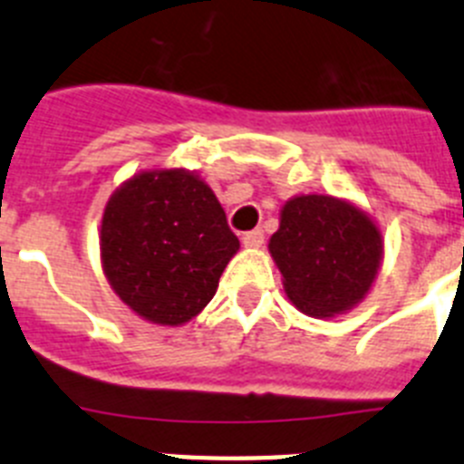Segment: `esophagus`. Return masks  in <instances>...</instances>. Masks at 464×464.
<instances>
[{
  "mask_svg": "<svg viewBox=\"0 0 464 464\" xmlns=\"http://www.w3.org/2000/svg\"><path fill=\"white\" fill-rule=\"evenodd\" d=\"M241 241H244L246 248H260V246L265 244V232H262V229H251V232H244Z\"/></svg>",
  "mask_w": 464,
  "mask_h": 464,
  "instance_id": "obj_1",
  "label": "esophagus"
}]
</instances>
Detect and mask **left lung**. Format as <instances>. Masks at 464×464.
<instances>
[{"mask_svg": "<svg viewBox=\"0 0 464 464\" xmlns=\"http://www.w3.org/2000/svg\"><path fill=\"white\" fill-rule=\"evenodd\" d=\"M269 253L290 302L314 318H334L370 295L383 235L370 213L348 199L295 195L283 204Z\"/></svg>", "mask_w": 464, "mask_h": 464, "instance_id": "1", "label": "left lung"}]
</instances>
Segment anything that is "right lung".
<instances>
[{
  "mask_svg": "<svg viewBox=\"0 0 464 464\" xmlns=\"http://www.w3.org/2000/svg\"><path fill=\"white\" fill-rule=\"evenodd\" d=\"M239 251L218 197L204 179L179 169H146L109 197L100 227L102 269L143 321L179 327L218 290Z\"/></svg>",
  "mask_w": 464,
  "mask_h": 464,
  "instance_id": "add662e5",
  "label": "right lung"
}]
</instances>
